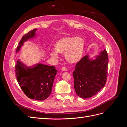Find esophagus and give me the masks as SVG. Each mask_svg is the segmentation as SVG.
<instances>
[{"label":"esophagus","mask_w":127,"mask_h":127,"mask_svg":"<svg viewBox=\"0 0 127 127\" xmlns=\"http://www.w3.org/2000/svg\"><path fill=\"white\" fill-rule=\"evenodd\" d=\"M61 70L64 71H66L67 70V69L66 67H62L61 68Z\"/></svg>","instance_id":"esophagus-1"}]
</instances>
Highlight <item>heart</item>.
I'll list each match as a JSON object with an SVG mask.
<instances>
[{
    "instance_id": "heart-1",
    "label": "heart",
    "mask_w": 127,
    "mask_h": 127,
    "mask_svg": "<svg viewBox=\"0 0 127 127\" xmlns=\"http://www.w3.org/2000/svg\"><path fill=\"white\" fill-rule=\"evenodd\" d=\"M85 42L80 36L64 37L58 41L55 44V50L51 51V56L54 59L59 58L58 53H64V57L68 63L75 64L78 63L83 57Z\"/></svg>"
}]
</instances>
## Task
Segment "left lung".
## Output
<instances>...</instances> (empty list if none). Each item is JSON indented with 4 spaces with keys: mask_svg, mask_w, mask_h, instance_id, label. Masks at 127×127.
<instances>
[{
    "mask_svg": "<svg viewBox=\"0 0 127 127\" xmlns=\"http://www.w3.org/2000/svg\"><path fill=\"white\" fill-rule=\"evenodd\" d=\"M95 58L93 60L88 55L83 57L76 64L72 73L76 93L83 98L93 96L106 82L109 59L106 50Z\"/></svg>",
    "mask_w": 127,
    "mask_h": 127,
    "instance_id": "obj_1",
    "label": "left lung"
}]
</instances>
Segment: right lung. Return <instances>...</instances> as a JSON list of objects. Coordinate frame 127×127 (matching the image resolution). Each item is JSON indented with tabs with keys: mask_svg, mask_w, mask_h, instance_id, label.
Segmentation results:
<instances>
[{
	"mask_svg": "<svg viewBox=\"0 0 127 127\" xmlns=\"http://www.w3.org/2000/svg\"><path fill=\"white\" fill-rule=\"evenodd\" d=\"M36 30L31 31L22 37L16 52L20 51L24 42L35 36ZM57 71L54 66L39 63L28 67L19 60L15 69L17 82L24 94L29 98L37 101L44 100L51 94Z\"/></svg>",
	"mask_w": 127,
	"mask_h": 127,
	"instance_id": "obj_1",
	"label": "right lung"
}]
</instances>
